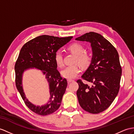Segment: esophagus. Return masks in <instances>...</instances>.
I'll return each mask as SVG.
<instances>
[{"label":"esophagus","mask_w":134,"mask_h":134,"mask_svg":"<svg viewBox=\"0 0 134 134\" xmlns=\"http://www.w3.org/2000/svg\"><path fill=\"white\" fill-rule=\"evenodd\" d=\"M67 81H68V83H70V82H73V80H69V79H68V80H67Z\"/></svg>","instance_id":"esophagus-1"}]
</instances>
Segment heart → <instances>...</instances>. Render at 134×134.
<instances>
[{"instance_id": "obj_1", "label": "heart", "mask_w": 134, "mask_h": 134, "mask_svg": "<svg viewBox=\"0 0 134 134\" xmlns=\"http://www.w3.org/2000/svg\"><path fill=\"white\" fill-rule=\"evenodd\" d=\"M69 49L76 54L75 61H78L83 66H87L91 62L90 56L86 53L85 48L82 44L74 43L69 47ZM54 60L58 66L62 67L64 65L63 53L60 50H58L54 53ZM81 68L77 64L68 65L61 71V75L66 79L71 80L76 78L81 72Z\"/></svg>"}]
</instances>
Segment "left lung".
<instances>
[{
    "label": "left lung",
    "instance_id": "obj_1",
    "mask_svg": "<svg viewBox=\"0 0 134 134\" xmlns=\"http://www.w3.org/2000/svg\"><path fill=\"white\" fill-rule=\"evenodd\" d=\"M76 40L89 42L93 51L90 66L81 76L93 85L77 81L78 102L86 111L98 114L108 108L119 92L122 76L119 54L108 40L96 32L86 33Z\"/></svg>",
    "mask_w": 134,
    "mask_h": 134
}]
</instances>
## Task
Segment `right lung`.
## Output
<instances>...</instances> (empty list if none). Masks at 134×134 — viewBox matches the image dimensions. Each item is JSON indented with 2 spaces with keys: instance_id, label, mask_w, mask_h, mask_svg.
<instances>
[{
  "instance_id": "1",
  "label": "right lung",
  "mask_w": 134,
  "mask_h": 134,
  "mask_svg": "<svg viewBox=\"0 0 134 134\" xmlns=\"http://www.w3.org/2000/svg\"><path fill=\"white\" fill-rule=\"evenodd\" d=\"M72 36L58 37L42 35L28 41L23 46L15 65V83L25 104L35 113L48 115L59 108L68 82L61 77L54 60V53L72 38ZM36 68L46 75L50 86V100L46 105L38 107L26 98L22 89V76L29 68Z\"/></svg>"
}]
</instances>
